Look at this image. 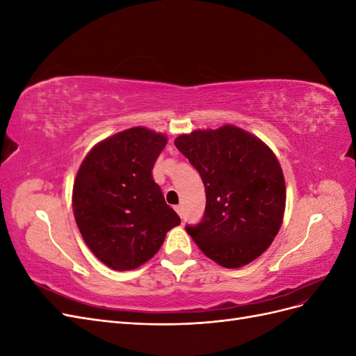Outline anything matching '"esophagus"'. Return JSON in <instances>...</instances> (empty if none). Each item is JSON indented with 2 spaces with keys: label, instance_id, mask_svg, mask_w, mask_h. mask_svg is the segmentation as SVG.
Here are the masks:
<instances>
[{
  "label": "esophagus",
  "instance_id": "34e87169",
  "mask_svg": "<svg viewBox=\"0 0 356 356\" xmlns=\"http://www.w3.org/2000/svg\"><path fill=\"white\" fill-rule=\"evenodd\" d=\"M175 211H177V213L179 215V217L182 218V207H179V204H178V207H175Z\"/></svg>",
  "mask_w": 356,
  "mask_h": 356
}]
</instances>
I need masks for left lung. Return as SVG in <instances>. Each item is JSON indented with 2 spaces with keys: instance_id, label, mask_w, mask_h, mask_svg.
Here are the masks:
<instances>
[{
  "instance_id": "1",
  "label": "left lung",
  "mask_w": 356,
  "mask_h": 356,
  "mask_svg": "<svg viewBox=\"0 0 356 356\" xmlns=\"http://www.w3.org/2000/svg\"><path fill=\"white\" fill-rule=\"evenodd\" d=\"M175 145L197 169L207 193L203 218L187 225V233L222 267L254 261L284 220L285 178L275 153L232 124L179 135Z\"/></svg>"
}]
</instances>
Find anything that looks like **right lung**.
<instances>
[{"instance_id": "add662e5", "label": "right lung", "mask_w": 356, "mask_h": 356, "mask_svg": "<svg viewBox=\"0 0 356 356\" xmlns=\"http://www.w3.org/2000/svg\"><path fill=\"white\" fill-rule=\"evenodd\" d=\"M166 143L147 127L126 129L96 144L75 177V222L89 250L113 270L148 261L181 222L152 175Z\"/></svg>"}]
</instances>
